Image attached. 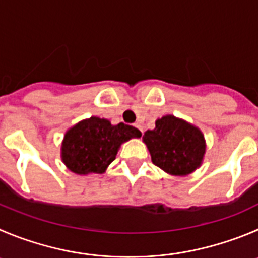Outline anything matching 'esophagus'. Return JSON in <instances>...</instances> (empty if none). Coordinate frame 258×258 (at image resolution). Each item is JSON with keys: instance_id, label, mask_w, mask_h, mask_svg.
I'll use <instances>...</instances> for the list:
<instances>
[{"instance_id": "esophagus-1", "label": "esophagus", "mask_w": 258, "mask_h": 258, "mask_svg": "<svg viewBox=\"0 0 258 258\" xmlns=\"http://www.w3.org/2000/svg\"><path fill=\"white\" fill-rule=\"evenodd\" d=\"M135 127H136V128H137V130H139V131H140V132H141V134H143V132H144V131H143V127H141V126H140V124H137V123H136V124H135Z\"/></svg>"}]
</instances>
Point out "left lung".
Segmentation results:
<instances>
[{
  "label": "left lung",
  "mask_w": 258,
  "mask_h": 258,
  "mask_svg": "<svg viewBox=\"0 0 258 258\" xmlns=\"http://www.w3.org/2000/svg\"><path fill=\"white\" fill-rule=\"evenodd\" d=\"M151 160L156 167L174 175H187L200 167L205 154L201 131L174 115L155 122V128L144 134Z\"/></svg>",
  "instance_id": "left-lung-1"
}]
</instances>
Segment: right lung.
I'll return each mask as SVG.
<instances>
[{
  "mask_svg": "<svg viewBox=\"0 0 258 258\" xmlns=\"http://www.w3.org/2000/svg\"><path fill=\"white\" fill-rule=\"evenodd\" d=\"M140 136L141 132L128 124L112 126L104 118L91 117L64 135L62 160L78 174L103 173L115 159L122 143Z\"/></svg>",
  "mask_w": 258,
  "mask_h": 258,
  "instance_id": "add662e5",
  "label": "right lung"
}]
</instances>
